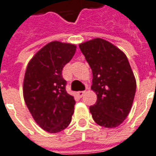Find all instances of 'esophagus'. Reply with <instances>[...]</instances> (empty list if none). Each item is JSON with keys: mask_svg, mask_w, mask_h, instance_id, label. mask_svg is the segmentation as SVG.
Here are the masks:
<instances>
[{"mask_svg": "<svg viewBox=\"0 0 156 156\" xmlns=\"http://www.w3.org/2000/svg\"><path fill=\"white\" fill-rule=\"evenodd\" d=\"M84 94H85V91H79V92H77V95H78L80 98H81V97L84 95Z\"/></svg>", "mask_w": 156, "mask_h": 156, "instance_id": "obj_1", "label": "esophagus"}]
</instances>
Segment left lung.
I'll use <instances>...</instances> for the list:
<instances>
[{
	"instance_id": "obj_1",
	"label": "left lung",
	"mask_w": 156,
	"mask_h": 156,
	"mask_svg": "<svg viewBox=\"0 0 156 156\" xmlns=\"http://www.w3.org/2000/svg\"><path fill=\"white\" fill-rule=\"evenodd\" d=\"M93 72L91 89L97 101L89 107L95 123L114 128L124 122L133 104L136 81L126 55L109 41L96 37L79 44Z\"/></svg>"
}]
</instances>
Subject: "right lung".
<instances>
[{"instance_id":"obj_1","label":"right lung","mask_w":156,"mask_h":156,"mask_svg":"<svg viewBox=\"0 0 156 156\" xmlns=\"http://www.w3.org/2000/svg\"><path fill=\"white\" fill-rule=\"evenodd\" d=\"M76 51V44L50 42L27 64L23 80L24 100L33 119L49 133L60 132L72 119L76 100L66 91L62 71Z\"/></svg>"}]
</instances>
